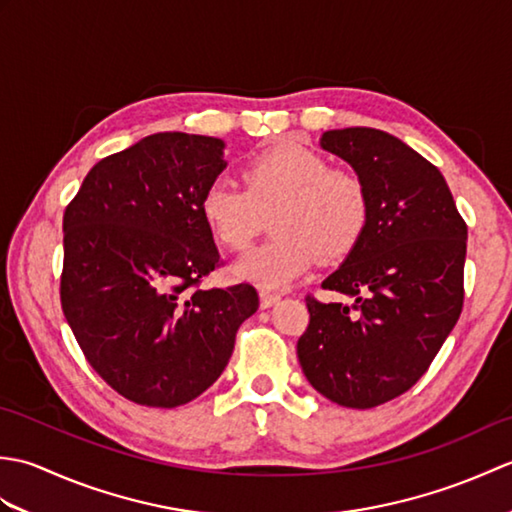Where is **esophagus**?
Listing matches in <instances>:
<instances>
[{
	"instance_id": "1",
	"label": "esophagus",
	"mask_w": 512,
	"mask_h": 512,
	"mask_svg": "<svg viewBox=\"0 0 512 512\" xmlns=\"http://www.w3.org/2000/svg\"><path fill=\"white\" fill-rule=\"evenodd\" d=\"M279 299H281V297L277 295V292H268V290L259 292V306H262L264 310H266V308H273Z\"/></svg>"
}]
</instances>
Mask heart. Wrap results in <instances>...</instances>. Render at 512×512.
<instances>
[{"label": "heart", "mask_w": 512, "mask_h": 512, "mask_svg": "<svg viewBox=\"0 0 512 512\" xmlns=\"http://www.w3.org/2000/svg\"><path fill=\"white\" fill-rule=\"evenodd\" d=\"M244 187L213 180L200 213L217 242L242 253L262 233L266 217L275 235L235 266L237 277L262 288H286L317 262L339 259L363 237L369 195L363 178L330 167L317 151L279 143L259 151L242 171Z\"/></svg>", "instance_id": "heart-1"}]
</instances>
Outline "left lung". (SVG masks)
Returning <instances> with one entry per match:
<instances>
[{
    "label": "left lung",
    "instance_id": "obj_1",
    "mask_svg": "<svg viewBox=\"0 0 512 512\" xmlns=\"http://www.w3.org/2000/svg\"><path fill=\"white\" fill-rule=\"evenodd\" d=\"M321 147L350 162L369 195V222L323 281L354 303L306 297L297 356L310 385L336 405L372 409L427 372L464 303L466 222L438 167L372 127L330 129Z\"/></svg>",
    "mask_w": 512,
    "mask_h": 512
}]
</instances>
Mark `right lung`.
I'll return each mask as SVG.
<instances>
[{"label":"right lung","instance_id":"right-lung-1","mask_svg":"<svg viewBox=\"0 0 512 512\" xmlns=\"http://www.w3.org/2000/svg\"><path fill=\"white\" fill-rule=\"evenodd\" d=\"M222 151L213 136H147L96 162L65 206L63 314L94 372L136 405L198 398L259 308L248 284L200 288L220 266L200 200Z\"/></svg>","mask_w":512,"mask_h":512}]
</instances>
